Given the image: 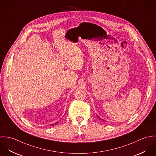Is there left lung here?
<instances>
[{
    "label": "left lung",
    "mask_w": 156,
    "mask_h": 156,
    "mask_svg": "<svg viewBox=\"0 0 156 156\" xmlns=\"http://www.w3.org/2000/svg\"><path fill=\"white\" fill-rule=\"evenodd\" d=\"M98 116V118H100V117H99L98 116ZM100 119H101V118H100Z\"/></svg>",
    "instance_id": "left-lung-1"
}]
</instances>
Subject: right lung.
Returning a JSON list of instances; mask_svg holds the SVG:
<instances>
[{"mask_svg": "<svg viewBox=\"0 0 156 156\" xmlns=\"http://www.w3.org/2000/svg\"><path fill=\"white\" fill-rule=\"evenodd\" d=\"M57 123H58V122H57ZM53 125H55V124H51V126H53Z\"/></svg>", "mask_w": 156, "mask_h": 156, "instance_id": "obj_1", "label": "right lung"}]
</instances>
